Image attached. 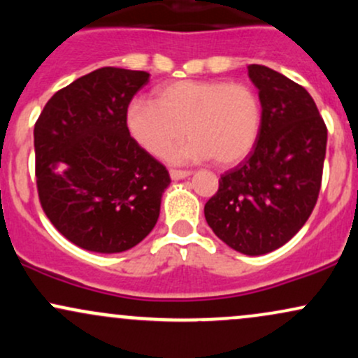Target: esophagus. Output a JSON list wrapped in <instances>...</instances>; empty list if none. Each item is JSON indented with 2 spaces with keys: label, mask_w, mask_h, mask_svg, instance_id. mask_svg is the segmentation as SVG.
<instances>
[{
  "label": "esophagus",
  "mask_w": 358,
  "mask_h": 358,
  "mask_svg": "<svg viewBox=\"0 0 358 358\" xmlns=\"http://www.w3.org/2000/svg\"><path fill=\"white\" fill-rule=\"evenodd\" d=\"M190 175H192L190 170H175V168H171V170H170V176L173 180L187 178V176H190Z\"/></svg>",
  "instance_id": "esophagus-1"
}]
</instances>
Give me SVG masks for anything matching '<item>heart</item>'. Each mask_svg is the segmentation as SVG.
I'll return each instance as SVG.
<instances>
[{"mask_svg":"<svg viewBox=\"0 0 358 358\" xmlns=\"http://www.w3.org/2000/svg\"><path fill=\"white\" fill-rule=\"evenodd\" d=\"M124 119L131 138L156 158L170 155L187 131L192 138L175 162L234 165L252 150L262 109L256 90L242 82L176 80L156 89L155 102L131 101Z\"/></svg>","mask_w":358,"mask_h":358,"instance_id":"1","label":"heart"}]
</instances>
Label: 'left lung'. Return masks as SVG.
Instances as JSON below:
<instances>
[{"instance_id": "left-lung-1", "label": "left lung", "mask_w": 358, "mask_h": 358, "mask_svg": "<svg viewBox=\"0 0 358 358\" xmlns=\"http://www.w3.org/2000/svg\"><path fill=\"white\" fill-rule=\"evenodd\" d=\"M248 71L259 89L261 129L248 158L220 176L205 219L229 248L261 256L285 245L313 212L327 126L305 87L264 65Z\"/></svg>"}]
</instances>
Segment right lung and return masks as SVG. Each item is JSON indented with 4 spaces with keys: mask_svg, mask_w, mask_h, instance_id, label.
<instances>
[{
    "mask_svg": "<svg viewBox=\"0 0 358 358\" xmlns=\"http://www.w3.org/2000/svg\"><path fill=\"white\" fill-rule=\"evenodd\" d=\"M148 80L145 71L97 69L57 90L35 122L40 205L82 249L122 252L158 220L170 173L131 138L124 119Z\"/></svg>",
    "mask_w": 358,
    "mask_h": 358,
    "instance_id": "right-lung-1",
    "label": "right lung"
}]
</instances>
